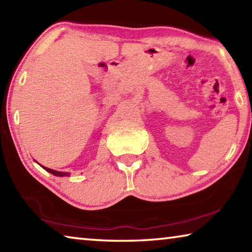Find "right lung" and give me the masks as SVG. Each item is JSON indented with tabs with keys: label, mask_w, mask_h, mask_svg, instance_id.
Listing matches in <instances>:
<instances>
[{
	"label": "right lung",
	"mask_w": 252,
	"mask_h": 252,
	"mask_svg": "<svg viewBox=\"0 0 252 252\" xmlns=\"http://www.w3.org/2000/svg\"><path fill=\"white\" fill-rule=\"evenodd\" d=\"M40 165H41V164H40ZM41 167L43 168L44 170H46V171H48V172L52 173L53 176H57V177H69V176H70L69 172H60V171H57V170H52V169L46 168V167H44V165H41Z\"/></svg>",
	"instance_id": "add662e5"
}]
</instances>
